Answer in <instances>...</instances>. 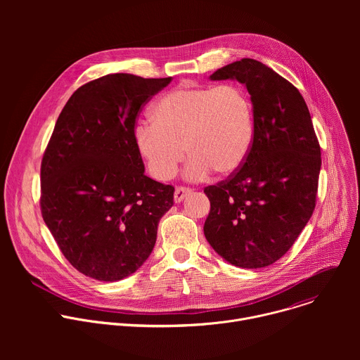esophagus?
<instances>
[{
    "instance_id": "1",
    "label": "esophagus",
    "mask_w": 360,
    "mask_h": 360,
    "mask_svg": "<svg viewBox=\"0 0 360 360\" xmlns=\"http://www.w3.org/2000/svg\"><path fill=\"white\" fill-rule=\"evenodd\" d=\"M192 193V189H189V188H184V186H178L176 189H175V193H174V200H175V203H179V202H182L188 195H191Z\"/></svg>"
}]
</instances>
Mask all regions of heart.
Wrapping results in <instances>:
<instances>
[{
  "label": "heart",
  "mask_w": 360,
  "mask_h": 360,
  "mask_svg": "<svg viewBox=\"0 0 360 360\" xmlns=\"http://www.w3.org/2000/svg\"><path fill=\"white\" fill-rule=\"evenodd\" d=\"M255 135L249 95L233 84L178 86L152 108V122L136 125L134 139L150 175L171 179L186 153L185 178L202 181L212 171L236 172L246 161Z\"/></svg>",
  "instance_id": "1"
}]
</instances>
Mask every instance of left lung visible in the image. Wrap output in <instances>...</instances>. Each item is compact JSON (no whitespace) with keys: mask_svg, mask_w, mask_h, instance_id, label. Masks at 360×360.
<instances>
[{"mask_svg":"<svg viewBox=\"0 0 360 360\" xmlns=\"http://www.w3.org/2000/svg\"><path fill=\"white\" fill-rule=\"evenodd\" d=\"M210 79L246 86L255 135L240 169L205 188L211 211L203 233L231 265L265 268L290 249L314 214L321 146L303 96L268 65L243 58Z\"/></svg>","mask_w":360,"mask_h":360,"instance_id":"1","label":"left lung"}]
</instances>
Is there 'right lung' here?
Segmentation results:
<instances>
[{"instance_id":"add662e5","label":"right lung","mask_w":360,"mask_h":360,"mask_svg":"<svg viewBox=\"0 0 360 360\" xmlns=\"http://www.w3.org/2000/svg\"><path fill=\"white\" fill-rule=\"evenodd\" d=\"M110 74L78 88L41 164V214L70 264L96 281L136 272L174 205V186L148 178L135 145L145 102L171 82Z\"/></svg>"}]
</instances>
